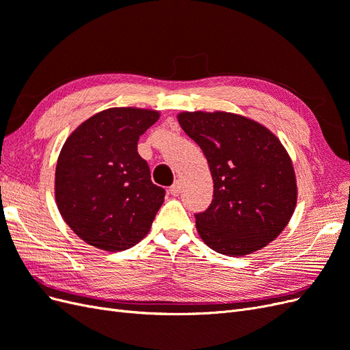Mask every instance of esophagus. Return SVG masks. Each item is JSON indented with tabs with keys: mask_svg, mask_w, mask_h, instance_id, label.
<instances>
[{
	"mask_svg": "<svg viewBox=\"0 0 350 350\" xmlns=\"http://www.w3.org/2000/svg\"><path fill=\"white\" fill-rule=\"evenodd\" d=\"M169 193H171L172 196H178L179 193H181V183L179 181H175L171 188H169Z\"/></svg>",
	"mask_w": 350,
	"mask_h": 350,
	"instance_id": "34e87169",
	"label": "esophagus"
}]
</instances>
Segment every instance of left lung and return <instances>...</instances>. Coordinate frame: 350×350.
<instances>
[{
    "label": "left lung",
    "instance_id": "1",
    "mask_svg": "<svg viewBox=\"0 0 350 350\" xmlns=\"http://www.w3.org/2000/svg\"><path fill=\"white\" fill-rule=\"evenodd\" d=\"M178 122L201 147L213 200L196 215L200 238L230 257L264 248L289 224L298 200L291 156L260 122L232 112H181Z\"/></svg>",
    "mask_w": 350,
    "mask_h": 350
}]
</instances>
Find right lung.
<instances>
[{"mask_svg": "<svg viewBox=\"0 0 350 350\" xmlns=\"http://www.w3.org/2000/svg\"><path fill=\"white\" fill-rule=\"evenodd\" d=\"M161 113L109 108L74 130L59 152L55 201L71 230L89 245L124 251L147 234L165 200L137 142Z\"/></svg>", "mask_w": 350, "mask_h": 350, "instance_id": "right-lung-1", "label": "right lung"}]
</instances>
